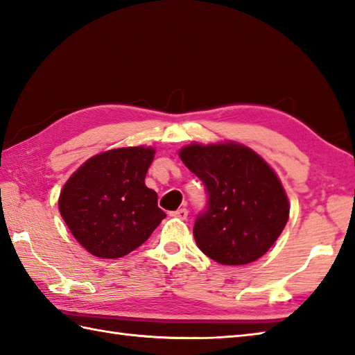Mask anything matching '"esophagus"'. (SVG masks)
<instances>
[{
	"instance_id": "esophagus-1",
	"label": "esophagus",
	"mask_w": 355,
	"mask_h": 355,
	"mask_svg": "<svg viewBox=\"0 0 355 355\" xmlns=\"http://www.w3.org/2000/svg\"><path fill=\"white\" fill-rule=\"evenodd\" d=\"M187 215H189V212H187V209H184V207L175 210V212H171V216L178 218V220H186Z\"/></svg>"
}]
</instances>
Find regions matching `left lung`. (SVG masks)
I'll return each instance as SVG.
<instances>
[{
	"label": "left lung",
	"mask_w": 355,
	"mask_h": 355,
	"mask_svg": "<svg viewBox=\"0 0 355 355\" xmlns=\"http://www.w3.org/2000/svg\"><path fill=\"white\" fill-rule=\"evenodd\" d=\"M178 155L209 195V207L193 225L200 250L223 266H245L266 254L290 216L273 168L235 141L191 143Z\"/></svg>",
	"instance_id": "1"
}]
</instances>
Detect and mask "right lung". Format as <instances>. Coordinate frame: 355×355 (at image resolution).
<instances>
[{"instance_id":"right-lung-1","label":"right lung","mask_w":355,"mask_h":355,"mask_svg":"<svg viewBox=\"0 0 355 355\" xmlns=\"http://www.w3.org/2000/svg\"><path fill=\"white\" fill-rule=\"evenodd\" d=\"M150 146L110 149L80 166L59 195V212L71 235L93 256L117 259L150 236L166 214L145 184Z\"/></svg>"}]
</instances>
